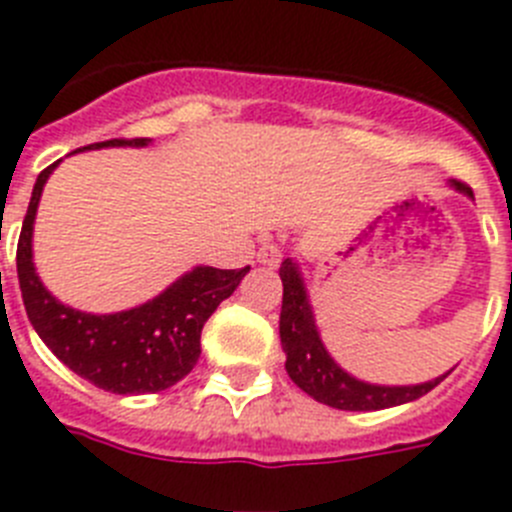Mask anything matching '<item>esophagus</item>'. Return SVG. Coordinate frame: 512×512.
<instances>
[{
	"instance_id": "34e87169",
	"label": "esophagus",
	"mask_w": 512,
	"mask_h": 512,
	"mask_svg": "<svg viewBox=\"0 0 512 512\" xmlns=\"http://www.w3.org/2000/svg\"><path fill=\"white\" fill-rule=\"evenodd\" d=\"M256 259H259V264L264 266H277L279 261H282V248L277 246V243H261L259 253H256Z\"/></svg>"
}]
</instances>
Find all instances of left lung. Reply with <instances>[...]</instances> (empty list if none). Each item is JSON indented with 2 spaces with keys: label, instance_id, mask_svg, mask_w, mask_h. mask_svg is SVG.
Here are the masks:
<instances>
[{
  "label": "left lung",
  "instance_id": "8db88e82",
  "mask_svg": "<svg viewBox=\"0 0 512 512\" xmlns=\"http://www.w3.org/2000/svg\"><path fill=\"white\" fill-rule=\"evenodd\" d=\"M453 186L471 196L466 183L456 181ZM279 277L285 287L282 313H279V339H282V349L287 355V375L295 386L303 388L308 396L321 404L347 409V412H375V409H388V406H399L425 396L448 375L445 373L435 381L419 383V386H373V383L357 381L344 373L323 347L298 264H292L290 259L282 261Z\"/></svg>",
  "mask_w": 512,
  "mask_h": 512
}]
</instances>
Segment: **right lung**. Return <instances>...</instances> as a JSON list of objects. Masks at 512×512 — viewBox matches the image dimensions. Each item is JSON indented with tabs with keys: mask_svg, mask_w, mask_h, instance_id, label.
Returning <instances> with one entry per match:
<instances>
[{
	"mask_svg": "<svg viewBox=\"0 0 512 512\" xmlns=\"http://www.w3.org/2000/svg\"><path fill=\"white\" fill-rule=\"evenodd\" d=\"M147 142L150 139L142 137L108 139L90 147H144ZM56 163L41 170L17 240V279L33 329L69 370L103 391L157 393L176 386L199 362L207 318L233 295L251 266H196L150 303L111 316H93L61 305L41 285L30 246L43 183Z\"/></svg>",
	"mask_w": 512,
	"mask_h": 512,
	"instance_id": "add662e5",
	"label": "right lung"
}]
</instances>
